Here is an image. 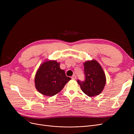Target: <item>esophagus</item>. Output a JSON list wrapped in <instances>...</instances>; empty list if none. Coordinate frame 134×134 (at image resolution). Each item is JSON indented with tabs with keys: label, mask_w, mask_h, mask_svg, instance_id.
<instances>
[{
	"label": "esophagus",
	"mask_w": 134,
	"mask_h": 134,
	"mask_svg": "<svg viewBox=\"0 0 134 134\" xmlns=\"http://www.w3.org/2000/svg\"><path fill=\"white\" fill-rule=\"evenodd\" d=\"M72 79H76V76L75 74H74L72 76Z\"/></svg>",
	"instance_id": "1"
}]
</instances>
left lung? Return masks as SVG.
Returning a JSON list of instances; mask_svg holds the SVG:
<instances>
[{
    "label": "left lung",
    "mask_w": 134,
    "mask_h": 134,
    "mask_svg": "<svg viewBox=\"0 0 134 134\" xmlns=\"http://www.w3.org/2000/svg\"><path fill=\"white\" fill-rule=\"evenodd\" d=\"M85 80H77L81 90L89 97L99 94L106 83V77L102 67L96 60L83 63Z\"/></svg>",
    "instance_id": "obj_1"
}]
</instances>
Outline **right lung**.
<instances>
[{
	"label": "right lung",
	"mask_w": 134,
	"mask_h": 134,
	"mask_svg": "<svg viewBox=\"0 0 134 134\" xmlns=\"http://www.w3.org/2000/svg\"><path fill=\"white\" fill-rule=\"evenodd\" d=\"M71 79L60 69L59 63L48 61L39 67L35 78V87L41 94L51 97L60 92Z\"/></svg>",
	"instance_id": "obj_1"
}]
</instances>
